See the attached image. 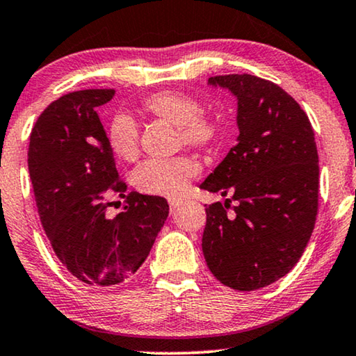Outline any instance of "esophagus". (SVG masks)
Masks as SVG:
<instances>
[{"label": "esophagus", "instance_id": "esophagus-1", "mask_svg": "<svg viewBox=\"0 0 356 356\" xmlns=\"http://www.w3.org/2000/svg\"><path fill=\"white\" fill-rule=\"evenodd\" d=\"M179 206H181V202H179V201H170V213L175 216V213L178 212Z\"/></svg>", "mask_w": 356, "mask_h": 356}]
</instances>
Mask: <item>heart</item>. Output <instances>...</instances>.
Wrapping results in <instances>:
<instances>
[{"label": "heart", "instance_id": "1", "mask_svg": "<svg viewBox=\"0 0 356 356\" xmlns=\"http://www.w3.org/2000/svg\"><path fill=\"white\" fill-rule=\"evenodd\" d=\"M145 108L159 118L177 124L179 139L189 147L211 150L220 139V124L211 116L202 115V105L196 97L181 90H163L145 100ZM108 145L116 157L134 162L139 155L138 123L126 113H116L106 131ZM199 173L194 159H150L136 168L134 186L150 196L179 199L186 193L193 178Z\"/></svg>", "mask_w": 356, "mask_h": 356}]
</instances>
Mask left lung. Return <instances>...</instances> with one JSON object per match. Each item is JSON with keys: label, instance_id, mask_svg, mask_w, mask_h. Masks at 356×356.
Returning a JSON list of instances; mask_svg holds the SVG:
<instances>
[{"label": "left lung", "instance_id": "left-lung-1", "mask_svg": "<svg viewBox=\"0 0 356 356\" xmlns=\"http://www.w3.org/2000/svg\"><path fill=\"white\" fill-rule=\"evenodd\" d=\"M236 97L240 129L220 165L201 184L230 194L206 209L202 252L223 285L251 291L289 274L303 254L318 216L319 159L314 131L293 97L251 74L209 77Z\"/></svg>", "mask_w": 356, "mask_h": 356}]
</instances>
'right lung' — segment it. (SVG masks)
Returning <instances> with one entry per match:
<instances>
[{"instance_id": "1", "label": "right lung", "mask_w": 356, "mask_h": 356, "mask_svg": "<svg viewBox=\"0 0 356 356\" xmlns=\"http://www.w3.org/2000/svg\"><path fill=\"white\" fill-rule=\"evenodd\" d=\"M113 89L76 90L51 102L33 124L29 173L38 216L61 264L92 286L128 280L168 217L167 199L126 193L97 108ZM127 199L108 218L109 196Z\"/></svg>"}]
</instances>
